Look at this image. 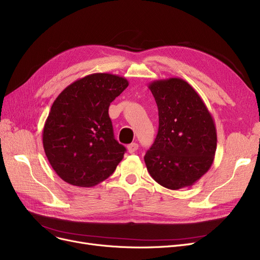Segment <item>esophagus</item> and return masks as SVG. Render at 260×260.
I'll return each mask as SVG.
<instances>
[{
  "instance_id": "34e87169",
  "label": "esophagus",
  "mask_w": 260,
  "mask_h": 260,
  "mask_svg": "<svg viewBox=\"0 0 260 260\" xmlns=\"http://www.w3.org/2000/svg\"><path fill=\"white\" fill-rule=\"evenodd\" d=\"M137 150H138V144L136 142L131 143V144L127 145V151L129 153H134V152H136Z\"/></svg>"
}]
</instances>
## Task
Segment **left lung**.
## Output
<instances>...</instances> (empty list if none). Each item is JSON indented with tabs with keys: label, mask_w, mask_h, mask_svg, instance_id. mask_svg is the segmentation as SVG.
Wrapping results in <instances>:
<instances>
[{
	"label": "left lung",
	"mask_w": 260,
	"mask_h": 260,
	"mask_svg": "<svg viewBox=\"0 0 260 260\" xmlns=\"http://www.w3.org/2000/svg\"><path fill=\"white\" fill-rule=\"evenodd\" d=\"M159 127L144 161L155 182L177 190L192 186L211 167L217 150L214 121L194 88L183 78L149 84Z\"/></svg>",
	"instance_id": "1"
}]
</instances>
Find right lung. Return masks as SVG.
Here are the masks:
<instances>
[{
  "instance_id": "obj_1",
  "label": "right lung",
  "mask_w": 260,
  "mask_h": 260,
  "mask_svg": "<svg viewBox=\"0 0 260 260\" xmlns=\"http://www.w3.org/2000/svg\"><path fill=\"white\" fill-rule=\"evenodd\" d=\"M127 86L125 77L93 73L66 87L54 101L42 143L53 170L66 183L93 187L123 159L125 148L114 137L108 108Z\"/></svg>"
}]
</instances>
